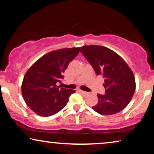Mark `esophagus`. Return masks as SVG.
<instances>
[{
  "label": "esophagus",
  "mask_w": 154,
  "mask_h": 154,
  "mask_svg": "<svg viewBox=\"0 0 154 154\" xmlns=\"http://www.w3.org/2000/svg\"><path fill=\"white\" fill-rule=\"evenodd\" d=\"M80 92H81V93L84 94H86V95H87V94H89V92H85V91H83V90H80Z\"/></svg>",
  "instance_id": "obj_1"
}]
</instances>
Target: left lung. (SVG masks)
<instances>
[{"label": "left lung", "mask_w": 154, "mask_h": 154, "mask_svg": "<svg viewBox=\"0 0 154 154\" xmlns=\"http://www.w3.org/2000/svg\"><path fill=\"white\" fill-rule=\"evenodd\" d=\"M81 52L96 74L104 79L105 94H97L98 102L92 109L102 115H112L123 110L135 90V79L127 63L113 50L103 46H83Z\"/></svg>", "instance_id": "obj_1"}]
</instances>
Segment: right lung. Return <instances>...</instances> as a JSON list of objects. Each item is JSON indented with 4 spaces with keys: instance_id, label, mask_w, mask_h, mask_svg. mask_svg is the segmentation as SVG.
<instances>
[{
    "instance_id": "1",
    "label": "right lung",
    "mask_w": 154,
    "mask_h": 154,
    "mask_svg": "<svg viewBox=\"0 0 154 154\" xmlns=\"http://www.w3.org/2000/svg\"><path fill=\"white\" fill-rule=\"evenodd\" d=\"M80 48L52 51L38 60L23 79L22 92L28 106L43 117L52 116L66 106L75 90L57 86L64 79L63 73L79 53Z\"/></svg>"
}]
</instances>
